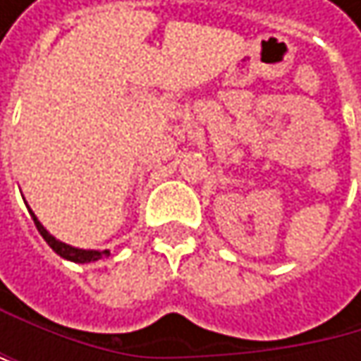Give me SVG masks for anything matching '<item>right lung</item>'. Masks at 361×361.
<instances>
[{"label": "right lung", "instance_id": "obj_1", "mask_svg": "<svg viewBox=\"0 0 361 361\" xmlns=\"http://www.w3.org/2000/svg\"><path fill=\"white\" fill-rule=\"evenodd\" d=\"M29 211H31V209H29ZM31 215H33V221H35L39 234L43 236V240H45L54 251L58 252L60 257H64V259H68V261H75V263H90V261H98V259H104V257H109L110 255V251H85V249H75V247H71V245H64V243L56 240V238L39 224V219H37L33 211H31Z\"/></svg>", "mask_w": 361, "mask_h": 361}]
</instances>
